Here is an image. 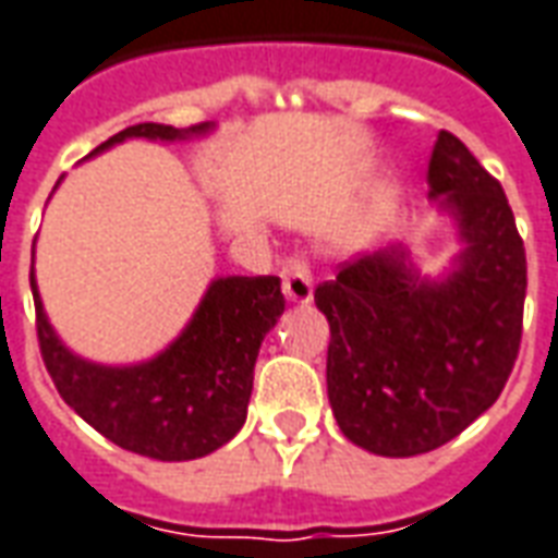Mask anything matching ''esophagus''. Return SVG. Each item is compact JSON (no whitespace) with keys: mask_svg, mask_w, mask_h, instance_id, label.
<instances>
[{"mask_svg":"<svg viewBox=\"0 0 558 558\" xmlns=\"http://www.w3.org/2000/svg\"><path fill=\"white\" fill-rule=\"evenodd\" d=\"M282 288L291 303H310L312 300V270L303 258H288L282 267Z\"/></svg>","mask_w":558,"mask_h":558,"instance_id":"esophagus-1","label":"esophagus"}]
</instances>
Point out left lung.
<instances>
[{"label":"left lung","mask_w":558,"mask_h":558,"mask_svg":"<svg viewBox=\"0 0 558 558\" xmlns=\"http://www.w3.org/2000/svg\"><path fill=\"white\" fill-rule=\"evenodd\" d=\"M426 183L465 243L445 279H421L405 248L387 246L315 288L330 324L336 424L378 457L460 436L499 399L523 336L525 248L499 180L457 134L438 132Z\"/></svg>","instance_id":"obj_1"}]
</instances>
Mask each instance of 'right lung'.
Wrapping results in <instances>:
<instances>
[{"instance_id": "right-lung-1", "label": "right lung", "mask_w": 558, "mask_h": 558, "mask_svg": "<svg viewBox=\"0 0 558 558\" xmlns=\"http://www.w3.org/2000/svg\"><path fill=\"white\" fill-rule=\"evenodd\" d=\"M209 132V122L173 129L161 122L129 125L89 156L125 137L185 141ZM35 298L41 357L59 397L113 445L161 462L207 457L246 424L255 361L264 336L286 312L279 276H222L207 288L185 330L153 361L101 366L71 354Z\"/></svg>"}]
</instances>
